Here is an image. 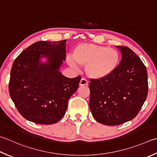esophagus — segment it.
Here are the masks:
<instances>
[{
    "mask_svg": "<svg viewBox=\"0 0 157 157\" xmlns=\"http://www.w3.org/2000/svg\"><path fill=\"white\" fill-rule=\"evenodd\" d=\"M79 86H88V81L86 78H82L80 82H79Z\"/></svg>",
    "mask_w": 157,
    "mask_h": 157,
    "instance_id": "obj_1",
    "label": "esophagus"
}]
</instances>
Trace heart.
Here are the masks:
<instances>
[{"mask_svg":"<svg viewBox=\"0 0 157 157\" xmlns=\"http://www.w3.org/2000/svg\"><path fill=\"white\" fill-rule=\"evenodd\" d=\"M73 58H67V63L71 67L77 68L76 63L86 66L87 75L95 79L111 75L120 62V54L116 49L91 44L77 46L73 52Z\"/></svg>","mask_w":157,"mask_h":157,"instance_id":"b5f03b06","label":"heart"}]
</instances>
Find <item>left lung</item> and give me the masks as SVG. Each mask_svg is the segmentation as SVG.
<instances>
[{
    "instance_id": "obj_1",
    "label": "left lung",
    "mask_w": 157,
    "mask_h": 157,
    "mask_svg": "<svg viewBox=\"0 0 157 157\" xmlns=\"http://www.w3.org/2000/svg\"><path fill=\"white\" fill-rule=\"evenodd\" d=\"M122 52L119 65L111 75L90 79L89 106L101 124L119 125L133 119L148 94L146 66L129 48L117 46Z\"/></svg>"
}]
</instances>
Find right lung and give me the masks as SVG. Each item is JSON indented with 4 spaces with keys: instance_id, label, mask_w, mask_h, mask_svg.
<instances>
[{
    "instance_id": "obj_1",
    "label": "right lung",
    "mask_w": 157,
    "mask_h": 157,
    "mask_svg": "<svg viewBox=\"0 0 157 157\" xmlns=\"http://www.w3.org/2000/svg\"><path fill=\"white\" fill-rule=\"evenodd\" d=\"M66 41L35 42L14 60L9 94L17 111L28 121L52 124L65 114L69 98L81 79L80 75L66 78L58 71L65 60ZM42 56L48 58L45 63H40Z\"/></svg>"
}]
</instances>
